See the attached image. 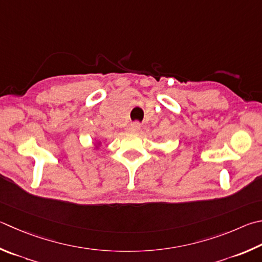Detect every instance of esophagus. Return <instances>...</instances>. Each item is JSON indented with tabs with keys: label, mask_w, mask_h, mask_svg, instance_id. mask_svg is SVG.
<instances>
[{
	"label": "esophagus",
	"mask_w": 262,
	"mask_h": 262,
	"mask_svg": "<svg viewBox=\"0 0 262 262\" xmlns=\"http://www.w3.org/2000/svg\"><path fill=\"white\" fill-rule=\"evenodd\" d=\"M140 129H141L140 122H133V123H130V126H129V132L130 133H139Z\"/></svg>",
	"instance_id": "obj_1"
}]
</instances>
